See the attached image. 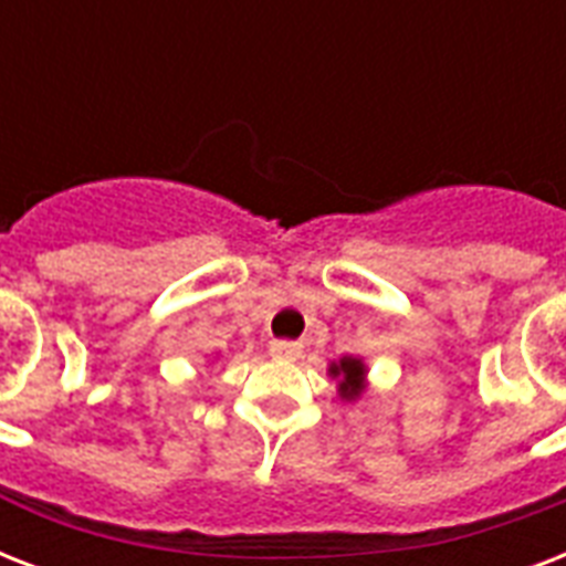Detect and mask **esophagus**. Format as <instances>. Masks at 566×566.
Here are the masks:
<instances>
[{"mask_svg": "<svg viewBox=\"0 0 566 566\" xmlns=\"http://www.w3.org/2000/svg\"><path fill=\"white\" fill-rule=\"evenodd\" d=\"M300 353L302 344H296V340H273L270 344V355H275V358H296Z\"/></svg>", "mask_w": 566, "mask_h": 566, "instance_id": "34e87169", "label": "esophagus"}]
</instances>
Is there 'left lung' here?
<instances>
[{"label": "left lung", "instance_id": "obj_1", "mask_svg": "<svg viewBox=\"0 0 566 566\" xmlns=\"http://www.w3.org/2000/svg\"><path fill=\"white\" fill-rule=\"evenodd\" d=\"M332 378H337V394L340 399H358L364 394V376H367V367H364L361 358H353L346 355L337 364L328 367Z\"/></svg>", "mask_w": 566, "mask_h": 566}]
</instances>
